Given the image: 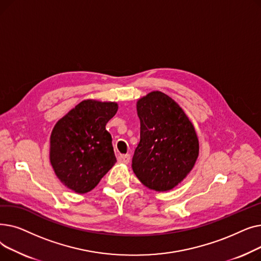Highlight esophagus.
I'll return each instance as SVG.
<instances>
[{
  "instance_id": "esophagus-1",
  "label": "esophagus",
  "mask_w": 261,
  "mask_h": 261,
  "mask_svg": "<svg viewBox=\"0 0 261 261\" xmlns=\"http://www.w3.org/2000/svg\"><path fill=\"white\" fill-rule=\"evenodd\" d=\"M130 159H131L130 154H119L117 156V161L122 164H128L130 162Z\"/></svg>"
}]
</instances>
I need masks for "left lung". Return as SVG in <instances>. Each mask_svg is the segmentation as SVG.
Listing matches in <instances>:
<instances>
[{
  "label": "left lung",
  "instance_id": "8db88e82",
  "mask_svg": "<svg viewBox=\"0 0 261 261\" xmlns=\"http://www.w3.org/2000/svg\"><path fill=\"white\" fill-rule=\"evenodd\" d=\"M141 140L132 159V169L148 188L167 191L193 169L199 141L193 123L168 95L149 93L138 101Z\"/></svg>",
  "mask_w": 261,
  "mask_h": 261
}]
</instances>
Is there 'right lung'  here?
I'll return each instance as SVG.
<instances>
[{
	"mask_svg": "<svg viewBox=\"0 0 261 261\" xmlns=\"http://www.w3.org/2000/svg\"><path fill=\"white\" fill-rule=\"evenodd\" d=\"M117 112V103L84 100L54 127L50 163L59 180L77 194L99 183L116 163L107 122Z\"/></svg>",
	"mask_w": 261,
	"mask_h": 261,
	"instance_id": "add662e5",
	"label": "right lung"
}]
</instances>
